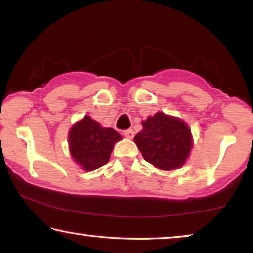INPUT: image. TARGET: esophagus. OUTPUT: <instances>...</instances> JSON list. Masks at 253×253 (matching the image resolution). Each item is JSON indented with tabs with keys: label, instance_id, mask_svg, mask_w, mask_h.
<instances>
[{
	"label": "esophagus",
	"instance_id": "obj_1",
	"mask_svg": "<svg viewBox=\"0 0 253 253\" xmlns=\"http://www.w3.org/2000/svg\"><path fill=\"white\" fill-rule=\"evenodd\" d=\"M123 134H124V136L126 137V138H129V139H131L132 137H134L135 132H134V130H132V129H127V130H124V131H123Z\"/></svg>",
	"mask_w": 253,
	"mask_h": 253
}]
</instances>
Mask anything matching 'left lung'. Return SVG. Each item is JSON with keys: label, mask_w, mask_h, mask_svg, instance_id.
I'll return each instance as SVG.
<instances>
[{"label": "left lung", "mask_w": 253, "mask_h": 253, "mask_svg": "<svg viewBox=\"0 0 253 253\" xmlns=\"http://www.w3.org/2000/svg\"><path fill=\"white\" fill-rule=\"evenodd\" d=\"M142 125L134 142L145 161L163 170L178 169L185 164L193 147V137L185 122L158 111Z\"/></svg>", "instance_id": "8db88e82"}]
</instances>
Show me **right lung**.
Segmentation results:
<instances>
[{
	"label": "right lung",
	"mask_w": 253,
	"mask_h": 253,
	"mask_svg": "<svg viewBox=\"0 0 253 253\" xmlns=\"http://www.w3.org/2000/svg\"><path fill=\"white\" fill-rule=\"evenodd\" d=\"M121 139L114 128L102 127L88 115L75 123L68 134L70 155L85 172L108 163L115 143Z\"/></svg>",
	"instance_id": "1"
}]
</instances>
